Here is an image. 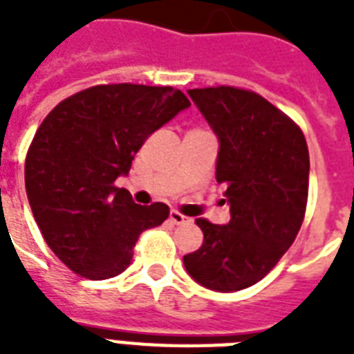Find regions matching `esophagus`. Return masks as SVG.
<instances>
[{
  "label": "esophagus",
  "mask_w": 354,
  "mask_h": 354,
  "mask_svg": "<svg viewBox=\"0 0 354 354\" xmlns=\"http://www.w3.org/2000/svg\"><path fill=\"white\" fill-rule=\"evenodd\" d=\"M169 221L172 222V224H185V222H189L187 216H183L182 213H178V211L172 209L171 213H169Z\"/></svg>",
  "instance_id": "34e87169"
}]
</instances>
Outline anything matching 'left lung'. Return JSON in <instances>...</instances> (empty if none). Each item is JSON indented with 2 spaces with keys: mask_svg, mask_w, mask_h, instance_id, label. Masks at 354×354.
<instances>
[{
  "mask_svg": "<svg viewBox=\"0 0 354 354\" xmlns=\"http://www.w3.org/2000/svg\"><path fill=\"white\" fill-rule=\"evenodd\" d=\"M218 139L216 182L232 218H198L202 246L183 255L187 274L216 292L261 281L292 246L308 194V149L299 128L257 93L230 86L187 90Z\"/></svg>",
  "mask_w": 354,
  "mask_h": 354,
  "instance_id": "obj_1",
  "label": "left lung"
}]
</instances>
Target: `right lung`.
<instances>
[{
    "mask_svg": "<svg viewBox=\"0 0 354 354\" xmlns=\"http://www.w3.org/2000/svg\"><path fill=\"white\" fill-rule=\"evenodd\" d=\"M189 106L174 88L108 84L68 97L44 119L25 160V191L47 246L75 274L119 275L141 232L169 216L161 202L136 204L115 180L150 133Z\"/></svg>",
    "mask_w": 354,
    "mask_h": 354,
    "instance_id": "obj_1",
    "label": "right lung"
}]
</instances>
